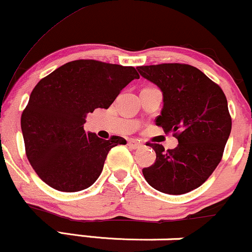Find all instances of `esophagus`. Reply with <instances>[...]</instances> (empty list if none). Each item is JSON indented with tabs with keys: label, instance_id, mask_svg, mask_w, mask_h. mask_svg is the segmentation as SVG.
<instances>
[{
	"label": "esophagus",
	"instance_id": "esophagus-1",
	"mask_svg": "<svg viewBox=\"0 0 252 252\" xmlns=\"http://www.w3.org/2000/svg\"><path fill=\"white\" fill-rule=\"evenodd\" d=\"M128 144H129L130 148H132V149H138L142 147V143L138 142V141H136V140H129Z\"/></svg>",
	"mask_w": 252,
	"mask_h": 252
}]
</instances>
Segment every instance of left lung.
I'll list each match as a JSON object with an SVG mask.
<instances>
[{
  "instance_id": "left-lung-1",
  "label": "left lung",
  "mask_w": 252,
  "mask_h": 252,
  "mask_svg": "<svg viewBox=\"0 0 252 252\" xmlns=\"http://www.w3.org/2000/svg\"><path fill=\"white\" fill-rule=\"evenodd\" d=\"M143 78L163 96L158 126L174 132V149L148 143L156 153L153 166L143 168L147 182L166 194H185L201 186L220 162L231 132L227 100L222 90L206 74L186 63L140 66Z\"/></svg>"
}]
</instances>
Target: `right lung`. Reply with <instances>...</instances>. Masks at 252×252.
<instances>
[{"label":"right lung","instance_id":"right-lung-1","mask_svg":"<svg viewBox=\"0 0 252 252\" xmlns=\"http://www.w3.org/2000/svg\"><path fill=\"white\" fill-rule=\"evenodd\" d=\"M138 78L131 66L74 60L36 84L21 129L28 161L43 182L62 192H78L97 180L109 150L126 141L86 132L85 118L94 109H108Z\"/></svg>","mask_w":252,"mask_h":252}]
</instances>
